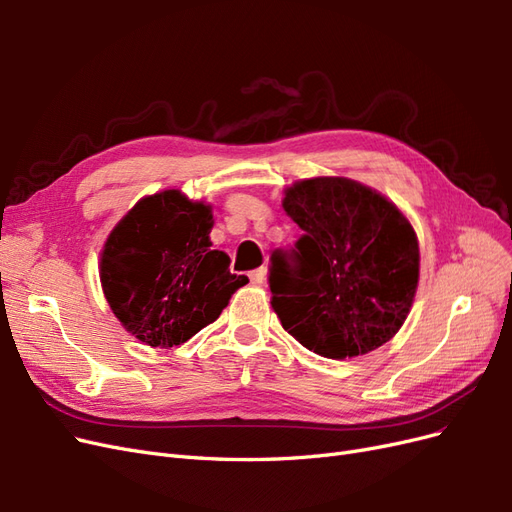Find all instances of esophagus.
<instances>
[{"mask_svg":"<svg viewBox=\"0 0 512 512\" xmlns=\"http://www.w3.org/2000/svg\"><path fill=\"white\" fill-rule=\"evenodd\" d=\"M267 267H260V269H256V271H252L250 273V280H252V284H265L267 282Z\"/></svg>","mask_w":512,"mask_h":512,"instance_id":"obj_1","label":"esophagus"}]
</instances>
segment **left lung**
<instances>
[{
  "mask_svg": "<svg viewBox=\"0 0 512 512\" xmlns=\"http://www.w3.org/2000/svg\"><path fill=\"white\" fill-rule=\"evenodd\" d=\"M282 207L303 230L294 267L271 256V307L301 346L352 359L389 342L418 286L416 232L380 192L346 177L292 183Z\"/></svg>",
  "mask_w": 512,
  "mask_h": 512,
  "instance_id": "8db88e82",
  "label": "left lung"
}]
</instances>
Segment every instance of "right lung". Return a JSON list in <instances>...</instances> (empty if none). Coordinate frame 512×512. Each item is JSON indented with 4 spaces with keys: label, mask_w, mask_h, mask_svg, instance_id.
Returning a JSON list of instances; mask_svg holds the SVG:
<instances>
[{
    "label": "right lung",
    "mask_w": 512,
    "mask_h": 512,
    "mask_svg": "<svg viewBox=\"0 0 512 512\" xmlns=\"http://www.w3.org/2000/svg\"><path fill=\"white\" fill-rule=\"evenodd\" d=\"M211 205L181 190L138 200L106 237L100 282L121 327L151 348L185 344L247 284L211 250Z\"/></svg>",
    "instance_id": "right-lung-1"
}]
</instances>
